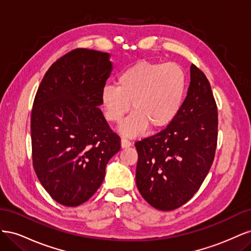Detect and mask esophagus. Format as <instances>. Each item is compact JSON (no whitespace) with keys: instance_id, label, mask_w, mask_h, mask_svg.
Here are the masks:
<instances>
[{"instance_id":"obj_1","label":"esophagus","mask_w":251,"mask_h":251,"mask_svg":"<svg viewBox=\"0 0 251 251\" xmlns=\"http://www.w3.org/2000/svg\"><path fill=\"white\" fill-rule=\"evenodd\" d=\"M131 146H132V142L128 140L127 138H126V137L121 138V148L126 149V148H128V147H131Z\"/></svg>"}]
</instances>
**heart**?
<instances>
[{
	"label": "heart",
	"mask_w": 251,
	"mask_h": 251,
	"mask_svg": "<svg viewBox=\"0 0 251 251\" xmlns=\"http://www.w3.org/2000/svg\"><path fill=\"white\" fill-rule=\"evenodd\" d=\"M117 83L102 88L104 116L118 124L130 111L132 102L133 113L121 132L134 136L148 126L159 130L172 123L183 105L187 78L183 68L176 63L141 60L121 72Z\"/></svg>",
	"instance_id": "heart-1"
}]
</instances>
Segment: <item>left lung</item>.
I'll return each mask as SVG.
<instances>
[{"instance_id": "8db88e82", "label": "left lung", "mask_w": 251, "mask_h": 251, "mask_svg": "<svg viewBox=\"0 0 251 251\" xmlns=\"http://www.w3.org/2000/svg\"><path fill=\"white\" fill-rule=\"evenodd\" d=\"M218 108L210 83L195 65L183 105L168 126L136 141V184L143 199L163 211L198 192L210 170L218 140Z\"/></svg>"}]
</instances>
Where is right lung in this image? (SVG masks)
<instances>
[{"instance_id":"1","label":"right lung","mask_w":251,"mask_h":251,"mask_svg":"<svg viewBox=\"0 0 251 251\" xmlns=\"http://www.w3.org/2000/svg\"><path fill=\"white\" fill-rule=\"evenodd\" d=\"M110 54L74 49L53 63L31 112L33 168L53 200L75 207L101 185L105 166L120 150L98 108L112 71Z\"/></svg>"}]
</instances>
